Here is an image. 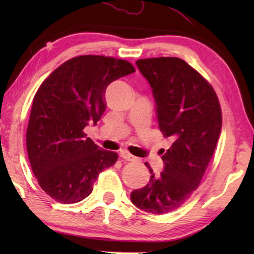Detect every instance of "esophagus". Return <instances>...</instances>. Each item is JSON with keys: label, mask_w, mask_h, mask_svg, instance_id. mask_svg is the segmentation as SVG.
Instances as JSON below:
<instances>
[{"label": "esophagus", "mask_w": 254, "mask_h": 254, "mask_svg": "<svg viewBox=\"0 0 254 254\" xmlns=\"http://www.w3.org/2000/svg\"><path fill=\"white\" fill-rule=\"evenodd\" d=\"M119 156L123 159H125V161H128V162H134L135 159H136V157H134L133 155H130L129 152L126 151V150H123L119 152Z\"/></svg>", "instance_id": "34e87169"}]
</instances>
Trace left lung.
<instances>
[{
    "label": "left lung",
    "mask_w": 254,
    "mask_h": 254,
    "mask_svg": "<svg viewBox=\"0 0 254 254\" xmlns=\"http://www.w3.org/2000/svg\"><path fill=\"white\" fill-rule=\"evenodd\" d=\"M136 65L151 88L159 129L173 142L161 175L147 164L150 180L130 200L147 213L168 214L200 185L221 133V106L209 83L182 59H141Z\"/></svg>",
    "instance_id": "8db88e82"
}]
</instances>
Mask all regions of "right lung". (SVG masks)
<instances>
[{"label":"right lung","instance_id":"obj_1","mask_svg":"<svg viewBox=\"0 0 254 254\" xmlns=\"http://www.w3.org/2000/svg\"><path fill=\"white\" fill-rule=\"evenodd\" d=\"M129 62L100 55L70 59L45 79L34 96L26 130L30 164L41 189L55 201L76 203L92 192L118 155L100 149L84 128L105 112V90L133 74Z\"/></svg>","mask_w":254,"mask_h":254}]
</instances>
